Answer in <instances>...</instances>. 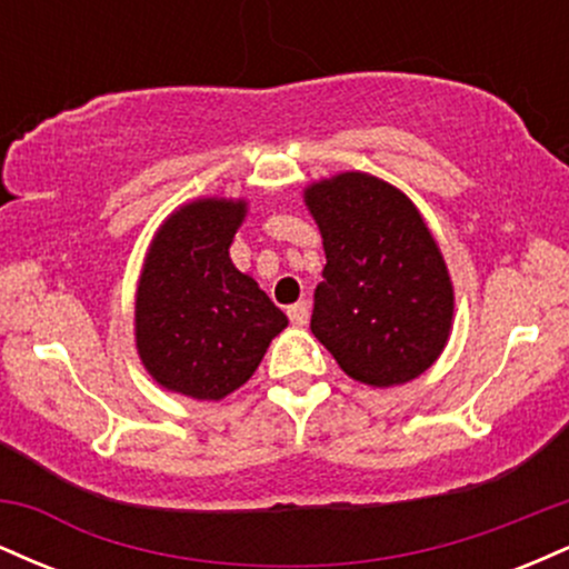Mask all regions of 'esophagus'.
<instances>
[{
    "instance_id": "esophagus-1",
    "label": "esophagus",
    "mask_w": 569,
    "mask_h": 569,
    "mask_svg": "<svg viewBox=\"0 0 569 569\" xmlns=\"http://www.w3.org/2000/svg\"><path fill=\"white\" fill-rule=\"evenodd\" d=\"M286 312H289V318H291V323H293V326H305V323H307V318H310V305H307L305 299H302V302L291 305L289 310H286Z\"/></svg>"
}]
</instances>
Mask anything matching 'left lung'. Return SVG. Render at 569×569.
Returning a JSON list of instances; mask_svg holds the SVG:
<instances>
[{
  "label": "left lung",
  "mask_w": 569,
  "mask_h": 569,
  "mask_svg": "<svg viewBox=\"0 0 569 569\" xmlns=\"http://www.w3.org/2000/svg\"><path fill=\"white\" fill-rule=\"evenodd\" d=\"M305 206L326 251L312 335L371 388L420 377L452 331L455 289L415 202L377 176L345 171L307 187Z\"/></svg>",
  "instance_id": "obj_1"
}]
</instances>
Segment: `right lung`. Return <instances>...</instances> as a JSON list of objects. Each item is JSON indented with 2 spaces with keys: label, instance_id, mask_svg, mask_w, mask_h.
<instances>
[{
  "label": "right lung",
  "instance_id": "obj_1",
  "mask_svg": "<svg viewBox=\"0 0 569 569\" xmlns=\"http://www.w3.org/2000/svg\"><path fill=\"white\" fill-rule=\"evenodd\" d=\"M246 200L202 198L154 232L136 291V350L173 393L221 401L251 380L289 318L230 259Z\"/></svg>",
  "mask_w": 569,
  "mask_h": 569
}]
</instances>
